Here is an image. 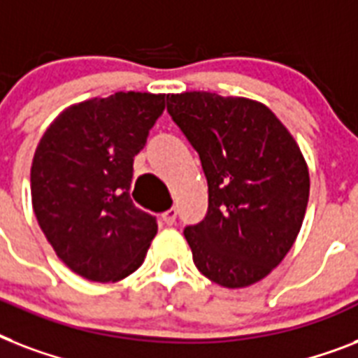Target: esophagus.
<instances>
[{
	"label": "esophagus",
	"instance_id": "esophagus-1",
	"mask_svg": "<svg viewBox=\"0 0 358 358\" xmlns=\"http://www.w3.org/2000/svg\"><path fill=\"white\" fill-rule=\"evenodd\" d=\"M176 208H169L167 212L162 213V219L165 221V224H173L176 221Z\"/></svg>",
	"mask_w": 358,
	"mask_h": 358
}]
</instances>
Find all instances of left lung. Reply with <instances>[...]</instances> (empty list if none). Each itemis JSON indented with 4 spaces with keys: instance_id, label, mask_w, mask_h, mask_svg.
<instances>
[{
    "instance_id": "obj_1",
    "label": "left lung",
    "mask_w": 358,
    "mask_h": 358,
    "mask_svg": "<svg viewBox=\"0 0 358 358\" xmlns=\"http://www.w3.org/2000/svg\"><path fill=\"white\" fill-rule=\"evenodd\" d=\"M208 180V213L184 236L196 269L224 288L267 277L305 219L310 176L297 141L262 102L215 92L167 94Z\"/></svg>"
}]
</instances>
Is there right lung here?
Segmentation results:
<instances>
[{
  "mask_svg": "<svg viewBox=\"0 0 358 358\" xmlns=\"http://www.w3.org/2000/svg\"><path fill=\"white\" fill-rule=\"evenodd\" d=\"M165 109V94L115 92L59 113L31 163V202L55 255L94 282L143 264L156 217L129 199L134 157Z\"/></svg>",
  "mask_w": 358,
  "mask_h": 358,
  "instance_id": "obj_1",
  "label": "right lung"
}]
</instances>
